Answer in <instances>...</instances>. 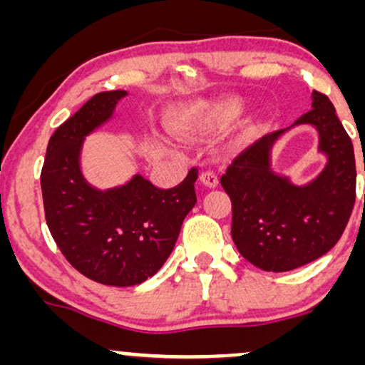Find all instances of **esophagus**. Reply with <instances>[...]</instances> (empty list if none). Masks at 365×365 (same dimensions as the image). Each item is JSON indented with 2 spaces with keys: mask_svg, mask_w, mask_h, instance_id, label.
Masks as SVG:
<instances>
[{
  "mask_svg": "<svg viewBox=\"0 0 365 365\" xmlns=\"http://www.w3.org/2000/svg\"><path fill=\"white\" fill-rule=\"evenodd\" d=\"M200 182L204 183L207 188H216L220 180H217V175L212 173V171H206V173L200 175Z\"/></svg>",
  "mask_w": 365,
  "mask_h": 365,
  "instance_id": "34e87169",
  "label": "esophagus"
}]
</instances>
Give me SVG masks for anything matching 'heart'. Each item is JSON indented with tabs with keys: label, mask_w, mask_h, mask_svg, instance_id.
<instances>
[{
	"label": "heart",
	"mask_w": 365,
	"mask_h": 365,
	"mask_svg": "<svg viewBox=\"0 0 365 365\" xmlns=\"http://www.w3.org/2000/svg\"><path fill=\"white\" fill-rule=\"evenodd\" d=\"M249 108V99L240 94L221 96L211 101H197L178 108L168 125L182 137H202L235 123Z\"/></svg>",
	"instance_id": "b5f03b06"
}]
</instances>
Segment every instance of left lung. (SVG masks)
Returning <instances> with one entry per match:
<instances>
[{
  "instance_id": "left-lung-1",
  "label": "left lung",
  "mask_w": 365,
  "mask_h": 365,
  "mask_svg": "<svg viewBox=\"0 0 365 365\" xmlns=\"http://www.w3.org/2000/svg\"><path fill=\"white\" fill-rule=\"evenodd\" d=\"M312 110L292 127L264 135L242 153L221 185L232 199V238L238 252L264 271L284 273L316 261L336 245L355 202V156L336 110L312 92ZM312 126L325 166L312 180L295 184L272 168V150L287 131Z\"/></svg>"
}]
</instances>
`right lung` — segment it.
<instances>
[{
  "label": "right lung",
  "mask_w": 365,
  "mask_h": 365,
  "mask_svg": "<svg viewBox=\"0 0 365 365\" xmlns=\"http://www.w3.org/2000/svg\"><path fill=\"white\" fill-rule=\"evenodd\" d=\"M127 91L99 92L56 128L41 173L48 228L78 273L110 287H133L161 269L195 206L199 171L163 190L135 173L110 188L82 171L86 139L115 116Z\"/></svg>",
  "instance_id": "right-lung-1"
}]
</instances>
